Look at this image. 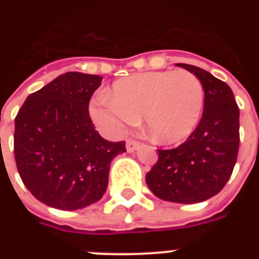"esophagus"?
Here are the masks:
<instances>
[{
    "mask_svg": "<svg viewBox=\"0 0 259 259\" xmlns=\"http://www.w3.org/2000/svg\"><path fill=\"white\" fill-rule=\"evenodd\" d=\"M139 145H140V143L137 142V140L127 139L126 140V150H127V153H133V151H135L138 148H139Z\"/></svg>",
    "mask_w": 259,
    "mask_h": 259,
    "instance_id": "esophagus-1",
    "label": "esophagus"
}]
</instances>
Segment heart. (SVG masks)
<instances>
[{
	"instance_id": "obj_1",
	"label": "heart",
	"mask_w": 259,
	"mask_h": 259,
	"mask_svg": "<svg viewBox=\"0 0 259 259\" xmlns=\"http://www.w3.org/2000/svg\"><path fill=\"white\" fill-rule=\"evenodd\" d=\"M111 98L98 99L91 115L110 133L137 124L143 116L146 132L159 144H177L197 127L204 106V89L188 70H163L115 81Z\"/></svg>"
}]
</instances>
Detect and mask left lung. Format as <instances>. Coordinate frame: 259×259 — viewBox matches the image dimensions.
Returning a JSON list of instances; mask_svg holds the SVG:
<instances>
[{
	"label": "left lung",
	"mask_w": 259,
	"mask_h": 259,
	"mask_svg": "<svg viewBox=\"0 0 259 259\" xmlns=\"http://www.w3.org/2000/svg\"><path fill=\"white\" fill-rule=\"evenodd\" d=\"M177 66L202 81V119L187 142L170 150H158V161L145 179L160 199L193 204L218 194L231 178L239 148V109L224 81L193 65Z\"/></svg>",
	"instance_id": "1"
}]
</instances>
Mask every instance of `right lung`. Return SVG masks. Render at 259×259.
Instances as JSON below:
<instances>
[{"label": "right lung", "instance_id": "right-lung-1", "mask_svg": "<svg viewBox=\"0 0 259 259\" xmlns=\"http://www.w3.org/2000/svg\"><path fill=\"white\" fill-rule=\"evenodd\" d=\"M103 77L66 72L30 94L15 119V160L23 184L49 207L82 209L103 198L125 142L95 130L89 101Z\"/></svg>", "mask_w": 259, "mask_h": 259}]
</instances>
